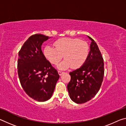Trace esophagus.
<instances>
[{"instance_id": "esophagus-1", "label": "esophagus", "mask_w": 126, "mask_h": 126, "mask_svg": "<svg viewBox=\"0 0 126 126\" xmlns=\"http://www.w3.org/2000/svg\"><path fill=\"white\" fill-rule=\"evenodd\" d=\"M58 74H59V76H61L62 75V73H63V72H62V71H58Z\"/></svg>"}]
</instances>
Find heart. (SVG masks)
Here are the masks:
<instances>
[{"mask_svg":"<svg viewBox=\"0 0 126 126\" xmlns=\"http://www.w3.org/2000/svg\"><path fill=\"white\" fill-rule=\"evenodd\" d=\"M54 45L55 48L50 46H46L44 49V54L53 64H58L63 57L65 60L57 66L59 69H67L71 67L72 68L80 67L88 56V44L78 38H62L55 42Z\"/></svg>","mask_w":126,"mask_h":126,"instance_id":"b5f03b06","label":"heart"}]
</instances>
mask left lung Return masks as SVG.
I'll return each mask as SVG.
<instances>
[{"mask_svg": "<svg viewBox=\"0 0 126 126\" xmlns=\"http://www.w3.org/2000/svg\"><path fill=\"white\" fill-rule=\"evenodd\" d=\"M91 40L90 50L81 67L70 72L71 79L67 85L69 97L73 102L82 104L89 101L99 91L104 77V62L97 44Z\"/></svg>", "mask_w": 126, "mask_h": 126, "instance_id": "left-lung-1", "label": "left lung"}]
</instances>
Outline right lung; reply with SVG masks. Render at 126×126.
<instances>
[{
    "instance_id": "right-lung-1",
    "label": "right lung",
    "mask_w": 126,
    "mask_h": 126,
    "mask_svg": "<svg viewBox=\"0 0 126 126\" xmlns=\"http://www.w3.org/2000/svg\"><path fill=\"white\" fill-rule=\"evenodd\" d=\"M51 37L40 34L30 37L19 52L18 73L24 91L32 98L45 102L52 97L59 78L42 51V45Z\"/></svg>"
}]
</instances>
